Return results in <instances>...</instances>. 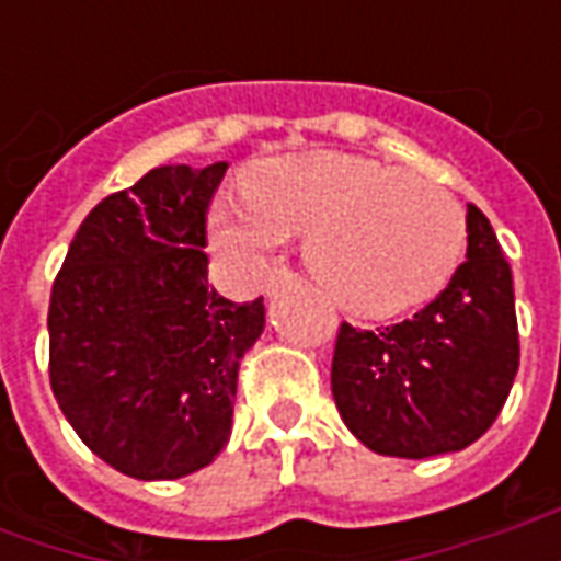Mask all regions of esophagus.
<instances>
[{
    "label": "esophagus",
    "instance_id": "obj_1",
    "mask_svg": "<svg viewBox=\"0 0 561 561\" xmlns=\"http://www.w3.org/2000/svg\"><path fill=\"white\" fill-rule=\"evenodd\" d=\"M294 282H297V276H291V273H285V270H282V273H276V276H270V282L264 285V291H267V297H276L285 285H294Z\"/></svg>",
    "mask_w": 561,
    "mask_h": 561
}]
</instances>
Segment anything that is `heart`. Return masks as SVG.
Returning <instances> with one entry per match:
<instances>
[{
    "label": "heart",
    "instance_id": "heart-1",
    "mask_svg": "<svg viewBox=\"0 0 561 561\" xmlns=\"http://www.w3.org/2000/svg\"><path fill=\"white\" fill-rule=\"evenodd\" d=\"M209 243L255 276L288 237H306V267L333 304L360 318H390L433 300L457 273L466 213L433 180L345 152L255 161L243 201L209 207Z\"/></svg>",
    "mask_w": 561,
    "mask_h": 561
}]
</instances>
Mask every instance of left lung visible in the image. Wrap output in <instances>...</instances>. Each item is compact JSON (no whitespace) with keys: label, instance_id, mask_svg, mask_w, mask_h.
<instances>
[{"label":"left lung","instance_id":"8db88e82","mask_svg":"<svg viewBox=\"0 0 561 561\" xmlns=\"http://www.w3.org/2000/svg\"><path fill=\"white\" fill-rule=\"evenodd\" d=\"M466 261L409 321L342 324L330 388L357 442L426 459L478 442L502 412L519 366L514 279L490 219L466 209Z\"/></svg>","mask_w":561,"mask_h":561}]
</instances>
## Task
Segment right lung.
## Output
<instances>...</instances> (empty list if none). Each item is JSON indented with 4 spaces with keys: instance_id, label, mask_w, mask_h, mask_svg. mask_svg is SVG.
I'll return each instance as SVG.
<instances>
[{
    "instance_id": "right-lung-1",
    "label": "right lung",
    "mask_w": 561,
    "mask_h": 561,
    "mask_svg": "<svg viewBox=\"0 0 561 561\" xmlns=\"http://www.w3.org/2000/svg\"><path fill=\"white\" fill-rule=\"evenodd\" d=\"M228 161L161 164L80 221L50 294V388L95 457L138 481L204 469L231 438L264 297L207 282V207Z\"/></svg>"
}]
</instances>
